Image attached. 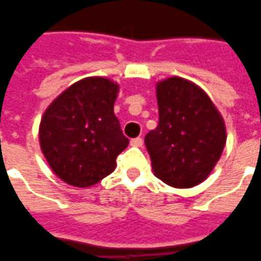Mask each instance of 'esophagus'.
<instances>
[{
	"instance_id": "esophagus-1",
	"label": "esophagus",
	"mask_w": 261,
	"mask_h": 261,
	"mask_svg": "<svg viewBox=\"0 0 261 261\" xmlns=\"http://www.w3.org/2000/svg\"><path fill=\"white\" fill-rule=\"evenodd\" d=\"M130 144L135 146V147H142L143 146V139L142 138H135L130 140Z\"/></svg>"
}]
</instances>
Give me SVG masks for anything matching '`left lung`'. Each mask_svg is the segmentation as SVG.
Wrapping results in <instances>:
<instances>
[{"instance_id": "8db88e82", "label": "left lung", "mask_w": 261, "mask_h": 261, "mask_svg": "<svg viewBox=\"0 0 261 261\" xmlns=\"http://www.w3.org/2000/svg\"><path fill=\"white\" fill-rule=\"evenodd\" d=\"M159 125L144 144L154 175L174 188H192L210 175L227 142L221 114L200 87L184 77L155 86Z\"/></svg>"}]
</instances>
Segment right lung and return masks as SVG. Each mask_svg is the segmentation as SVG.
<instances>
[{"mask_svg": "<svg viewBox=\"0 0 261 261\" xmlns=\"http://www.w3.org/2000/svg\"><path fill=\"white\" fill-rule=\"evenodd\" d=\"M119 86L106 77L76 82L51 102L41 118V151L57 176L68 185L89 188L117 167L128 147L114 114Z\"/></svg>", "mask_w": 261, "mask_h": 261, "instance_id": "right-lung-1", "label": "right lung"}]
</instances>
